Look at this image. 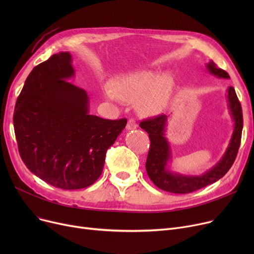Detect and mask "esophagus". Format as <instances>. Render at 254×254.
I'll use <instances>...</instances> for the list:
<instances>
[{"label":"esophagus","instance_id":"1","mask_svg":"<svg viewBox=\"0 0 254 254\" xmlns=\"http://www.w3.org/2000/svg\"><path fill=\"white\" fill-rule=\"evenodd\" d=\"M135 128H137V124H136L135 120L132 119V118L128 119L127 125V130H131V129H135Z\"/></svg>","mask_w":254,"mask_h":254}]
</instances>
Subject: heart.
Segmentation results:
<instances>
[{
	"label": "heart",
	"instance_id": "1",
	"mask_svg": "<svg viewBox=\"0 0 254 254\" xmlns=\"http://www.w3.org/2000/svg\"><path fill=\"white\" fill-rule=\"evenodd\" d=\"M111 89L112 91H107L110 99L127 102L137 100L140 112L152 114L166 106L170 96L171 78H159L150 72H138L116 79L111 84Z\"/></svg>",
	"mask_w": 254,
	"mask_h": 254
}]
</instances>
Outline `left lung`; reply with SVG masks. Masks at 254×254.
Wrapping results in <instances>:
<instances>
[{"label": "left lung", "mask_w": 254, "mask_h": 254, "mask_svg": "<svg viewBox=\"0 0 254 254\" xmlns=\"http://www.w3.org/2000/svg\"><path fill=\"white\" fill-rule=\"evenodd\" d=\"M207 69L211 74L219 78H230L228 73L218 68L216 64L213 62H210L207 64ZM226 91H228L229 108L235 123L233 136L222 158L214 167L201 176L176 174L167 169V164L171 158L170 145L165 138L167 115L161 114L155 117L144 119L140 123L141 128L148 132L150 139L149 151L145 165L146 171H147L151 181L158 189L173 193H190L216 182L231 169L238 154L240 144H241L243 114L242 107L236 95L235 88L230 86Z\"/></svg>", "instance_id": "1"}]
</instances>
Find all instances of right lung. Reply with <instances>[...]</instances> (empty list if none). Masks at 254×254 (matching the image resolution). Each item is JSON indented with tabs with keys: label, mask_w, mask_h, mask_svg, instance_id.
<instances>
[{
	"label": "right lung",
	"mask_w": 254,
	"mask_h": 254,
	"mask_svg": "<svg viewBox=\"0 0 254 254\" xmlns=\"http://www.w3.org/2000/svg\"><path fill=\"white\" fill-rule=\"evenodd\" d=\"M74 76L69 52L36 65L17 98L13 125L22 162L55 188L80 190L101 176L106 152L127 119H104L88 112L84 89Z\"/></svg>",
	"instance_id": "add662e5"
}]
</instances>
